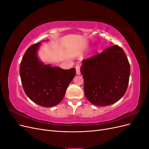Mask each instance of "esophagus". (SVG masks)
Masks as SVG:
<instances>
[{"label": "esophagus", "mask_w": 149, "mask_h": 149, "mask_svg": "<svg viewBox=\"0 0 149 149\" xmlns=\"http://www.w3.org/2000/svg\"><path fill=\"white\" fill-rule=\"evenodd\" d=\"M76 74H81V71H80V68H81V66L79 65H76Z\"/></svg>", "instance_id": "esophagus-1"}]
</instances>
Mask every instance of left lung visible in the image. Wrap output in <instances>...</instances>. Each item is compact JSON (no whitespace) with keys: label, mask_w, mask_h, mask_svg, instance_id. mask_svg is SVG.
Wrapping results in <instances>:
<instances>
[{"label":"left lung","mask_w":149,"mask_h":149,"mask_svg":"<svg viewBox=\"0 0 149 149\" xmlns=\"http://www.w3.org/2000/svg\"><path fill=\"white\" fill-rule=\"evenodd\" d=\"M81 73L84 91L93 104H112L124 95L130 73L127 57L121 47L113 45L83 60Z\"/></svg>","instance_id":"obj_1"}]
</instances>
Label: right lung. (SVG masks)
Wrapping results in <instances>:
<instances>
[{
  "instance_id": "1",
  "label": "right lung",
  "mask_w": 149,
  "mask_h": 149,
  "mask_svg": "<svg viewBox=\"0 0 149 149\" xmlns=\"http://www.w3.org/2000/svg\"><path fill=\"white\" fill-rule=\"evenodd\" d=\"M40 43L30 46L25 52L20 66V75L24 90L30 100L44 107L59 104L66 89L75 76L76 70H63L44 65L37 57Z\"/></svg>"
}]
</instances>
